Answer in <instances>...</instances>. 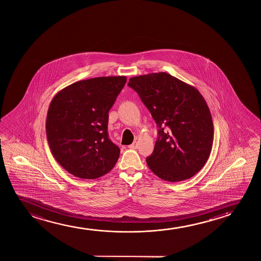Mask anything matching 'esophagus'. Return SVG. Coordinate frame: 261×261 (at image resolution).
I'll return each mask as SVG.
<instances>
[{
  "label": "esophagus",
  "instance_id": "obj_1",
  "mask_svg": "<svg viewBox=\"0 0 261 261\" xmlns=\"http://www.w3.org/2000/svg\"><path fill=\"white\" fill-rule=\"evenodd\" d=\"M128 147L130 149H132V150H136V149H137V147H138L137 142H134V143H133L131 145H129Z\"/></svg>",
  "mask_w": 261,
  "mask_h": 261
}]
</instances>
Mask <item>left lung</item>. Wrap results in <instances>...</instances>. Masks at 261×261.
Returning <instances> with one entry per match:
<instances>
[{"mask_svg":"<svg viewBox=\"0 0 261 261\" xmlns=\"http://www.w3.org/2000/svg\"><path fill=\"white\" fill-rule=\"evenodd\" d=\"M159 126L150 170L168 182L189 179L211 155L214 126L210 108L193 86L165 72L129 79Z\"/></svg>","mask_w":261,"mask_h":261,"instance_id":"left-lung-1","label":"left lung"}]
</instances>
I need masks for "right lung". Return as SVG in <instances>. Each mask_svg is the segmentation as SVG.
<instances>
[{"instance_id":"1","label":"right lung","mask_w":261,"mask_h":261,"mask_svg":"<svg viewBox=\"0 0 261 261\" xmlns=\"http://www.w3.org/2000/svg\"><path fill=\"white\" fill-rule=\"evenodd\" d=\"M125 75L100 76L66 86L47 112L46 136L55 161L71 175L96 179L114 168L120 149L109 139V111Z\"/></svg>"}]
</instances>
